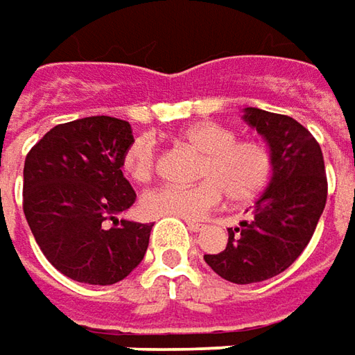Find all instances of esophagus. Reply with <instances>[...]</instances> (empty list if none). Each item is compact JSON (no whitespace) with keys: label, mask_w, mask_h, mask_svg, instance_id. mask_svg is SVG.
Here are the masks:
<instances>
[{"label":"esophagus","mask_w":355,"mask_h":355,"mask_svg":"<svg viewBox=\"0 0 355 355\" xmlns=\"http://www.w3.org/2000/svg\"><path fill=\"white\" fill-rule=\"evenodd\" d=\"M187 227H189V231H193V233H199V231H203V229H205V225L196 223V221H187Z\"/></svg>","instance_id":"esophagus-1"}]
</instances>
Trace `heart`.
<instances>
[{
	"label": "heart",
	"instance_id": "b5f03b06",
	"mask_svg": "<svg viewBox=\"0 0 355 355\" xmlns=\"http://www.w3.org/2000/svg\"><path fill=\"white\" fill-rule=\"evenodd\" d=\"M178 140L201 154L199 184L159 185L146 191L140 209L148 217H180L199 221L217 209L225 196L233 203L257 198L272 175V156L263 142L237 140L235 130L213 120L189 124ZM156 168V142L152 136L132 140L122 156V170L136 184H146Z\"/></svg>",
	"mask_w": 355,
	"mask_h": 355
}]
</instances>
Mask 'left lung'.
I'll return each mask as SVG.
<instances>
[{
  "instance_id": "left-lung-1",
  "label": "left lung",
  "mask_w": 355,
  "mask_h": 355,
  "mask_svg": "<svg viewBox=\"0 0 355 355\" xmlns=\"http://www.w3.org/2000/svg\"><path fill=\"white\" fill-rule=\"evenodd\" d=\"M243 120L268 144L272 175L252 205L251 221L227 229L225 251L205 254L221 279L251 284L286 270L306 249L318 225L328 182L320 144L300 122L261 108H245Z\"/></svg>"
}]
</instances>
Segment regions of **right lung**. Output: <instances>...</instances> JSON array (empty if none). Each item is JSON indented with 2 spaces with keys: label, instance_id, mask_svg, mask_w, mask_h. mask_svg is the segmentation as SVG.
<instances>
[{
  "label": "right lung",
  "instance_id": "obj_1",
  "mask_svg": "<svg viewBox=\"0 0 355 355\" xmlns=\"http://www.w3.org/2000/svg\"><path fill=\"white\" fill-rule=\"evenodd\" d=\"M132 140L126 120L89 116L51 128L25 157V219L49 263L76 282H120L146 254L152 225L118 219L136 199L122 173Z\"/></svg>",
  "mask_w": 355,
  "mask_h": 355
}]
</instances>
